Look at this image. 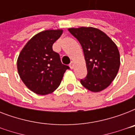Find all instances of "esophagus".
<instances>
[{
	"mask_svg": "<svg viewBox=\"0 0 135 135\" xmlns=\"http://www.w3.org/2000/svg\"><path fill=\"white\" fill-rule=\"evenodd\" d=\"M69 66H70V68L71 69H74V61H71V62L70 63Z\"/></svg>",
	"mask_w": 135,
	"mask_h": 135,
	"instance_id": "obj_1",
	"label": "esophagus"
}]
</instances>
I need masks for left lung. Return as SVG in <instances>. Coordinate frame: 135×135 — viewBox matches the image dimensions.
I'll list each match as a JSON object with an SVG mask.
<instances>
[{
	"label": "left lung",
	"instance_id": "obj_1",
	"mask_svg": "<svg viewBox=\"0 0 135 135\" xmlns=\"http://www.w3.org/2000/svg\"><path fill=\"white\" fill-rule=\"evenodd\" d=\"M68 30L79 41L86 61L88 74L80 83L94 92L107 88L119 70L120 54L116 45L98 28L80 27Z\"/></svg>",
	"mask_w": 135,
	"mask_h": 135
}]
</instances>
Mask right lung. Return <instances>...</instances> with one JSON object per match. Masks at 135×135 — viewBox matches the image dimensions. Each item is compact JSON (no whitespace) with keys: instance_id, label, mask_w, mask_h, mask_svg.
<instances>
[{"instance_id":"right-lung-1","label":"right lung","mask_w":135,"mask_h":135,"mask_svg":"<svg viewBox=\"0 0 135 135\" xmlns=\"http://www.w3.org/2000/svg\"><path fill=\"white\" fill-rule=\"evenodd\" d=\"M62 30H46L35 35L21 51L17 70L26 86L36 94L45 95L59 87L69 66L61 62L52 45Z\"/></svg>"}]
</instances>
